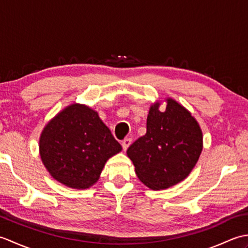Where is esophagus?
<instances>
[{
    "instance_id": "esophagus-1",
    "label": "esophagus",
    "mask_w": 248,
    "mask_h": 248,
    "mask_svg": "<svg viewBox=\"0 0 248 248\" xmlns=\"http://www.w3.org/2000/svg\"><path fill=\"white\" fill-rule=\"evenodd\" d=\"M131 143H132V140L131 139H124V140H123V143H121V145H123V149L125 151L128 149V147L131 145Z\"/></svg>"
}]
</instances>
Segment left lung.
Listing matches in <instances>:
<instances>
[{
    "label": "left lung",
    "mask_w": 248,
    "mask_h": 248,
    "mask_svg": "<svg viewBox=\"0 0 248 248\" xmlns=\"http://www.w3.org/2000/svg\"><path fill=\"white\" fill-rule=\"evenodd\" d=\"M165 110L150 107L147 132L131 145L127 155L140 180L151 189H164L184 180L202 150V132L188 110L171 98Z\"/></svg>",
    "instance_id": "1"
}]
</instances>
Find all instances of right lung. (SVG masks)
<instances>
[{
    "mask_svg": "<svg viewBox=\"0 0 248 248\" xmlns=\"http://www.w3.org/2000/svg\"><path fill=\"white\" fill-rule=\"evenodd\" d=\"M120 151L96 110L78 103L51 119L39 140L41 161L50 175L78 189L96 183L107 161Z\"/></svg>",
    "mask_w": 248,
    "mask_h": 248,
    "instance_id": "add662e5",
    "label": "right lung"
}]
</instances>
